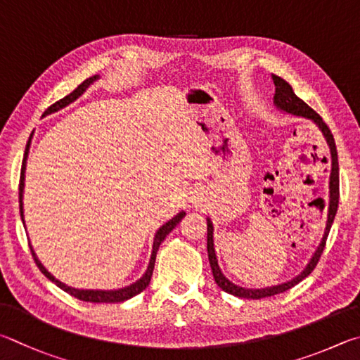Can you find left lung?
<instances>
[{
	"label": "left lung",
	"instance_id": "left-lung-1",
	"mask_svg": "<svg viewBox=\"0 0 360 360\" xmlns=\"http://www.w3.org/2000/svg\"><path fill=\"white\" fill-rule=\"evenodd\" d=\"M272 80L275 84V96H274V104L276 109H280L286 113H291V115H297V117H304L311 120L313 123H316L318 128L323 131V134L327 141V145L330 148V155H332V170H330V181H329V190H330V199H329V205H327V221H326V229H324V236L323 240H321L319 247L314 251V255L311 256L310 262L307 264V267L302 270V272L294 276L292 280H289L286 283H281V285L276 286H270V288H261V289H247L242 286H237L234 283L229 281L226 276L223 275L221 269L218 266V259L215 255V247H213V224L210 221V218H207V251H209V261H210V267L213 272V278H215L217 285L223 289L224 292H229L232 295H237V297L242 299H264V297H270V295L285 292L288 289H291L292 286L297 285L299 281H302L305 276L310 275L316 264L319 261L321 255H323L324 247H326V240L327 236H329V231L332 228L333 218L337 215V209H338V198H340V190H338V156H337V147H335V141H333V136L323 118L319 117V113L314 112L310 105L304 103L297 94L294 93L292 86L288 84L285 79L278 77V75H272Z\"/></svg>",
	"mask_w": 360,
	"mask_h": 360
}]
</instances>
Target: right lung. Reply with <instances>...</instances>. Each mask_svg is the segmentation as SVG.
I'll list each match as a JSON object with an SVG mask.
<instances>
[{
    "instance_id": "right-lung-1",
    "label": "right lung",
    "mask_w": 360,
    "mask_h": 360,
    "mask_svg": "<svg viewBox=\"0 0 360 360\" xmlns=\"http://www.w3.org/2000/svg\"><path fill=\"white\" fill-rule=\"evenodd\" d=\"M99 75H93V77L86 79L82 82V84L75 88L72 93H69L68 96H65L60 101H56L55 104H52L49 107V109L44 112V117L49 115V113H53V112H58L63 107L69 105L71 103H74L75 99L80 98L84 91L86 90L88 86H90L94 80H98ZM28 151H30V141L27 143V148H25V155H23V162H22V172H20V184H18V202H20V217H22V221L25 224V218H23V188H25V169H27V158H28ZM186 215L185 212H180L176 213V215L169 219L166 224H162L158 232L155 234V240H153V250H151V257H150V262H148V267L145 270V274L139 278L137 281L132 283L129 286H124V288H120V289H110V291H103V289H75L71 286H66L65 283H61L60 280H56L55 276L49 272V270L42 266L41 261L37 259V256L34 253L33 247L30 245V250H31V255L34 257V262L36 266L39 267L41 272L47 276V278L55 283L56 286L61 288L63 291H66L68 294H71L72 297L79 299V300H84V302H94V304H115V302H124L131 297H134V295L141 294L145 288L150 285V280H151V275H153V269H155V259H156V253H158V248H160L161 242L166 238V236L169 234L170 231H172L176 224L181 221V218Z\"/></svg>"
}]
</instances>
